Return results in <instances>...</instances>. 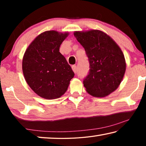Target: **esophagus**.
Returning <instances> with one entry per match:
<instances>
[{
  "instance_id": "obj_1",
  "label": "esophagus",
  "mask_w": 146,
  "mask_h": 146,
  "mask_svg": "<svg viewBox=\"0 0 146 146\" xmlns=\"http://www.w3.org/2000/svg\"><path fill=\"white\" fill-rule=\"evenodd\" d=\"M72 70H73L74 73H76V72H77V68H76V66H72Z\"/></svg>"
}]
</instances>
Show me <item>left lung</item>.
Returning <instances> with one entry per match:
<instances>
[{"label": "left lung", "mask_w": 146, "mask_h": 146, "mask_svg": "<svg viewBox=\"0 0 146 146\" xmlns=\"http://www.w3.org/2000/svg\"><path fill=\"white\" fill-rule=\"evenodd\" d=\"M90 62V72L83 81L86 90L95 97H104L122 82L126 63L123 52L110 36L100 30L75 31Z\"/></svg>", "instance_id": "obj_1"}]
</instances>
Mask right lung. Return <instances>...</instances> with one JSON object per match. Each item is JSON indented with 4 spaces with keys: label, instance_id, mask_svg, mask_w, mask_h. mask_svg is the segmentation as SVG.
Segmentation results:
<instances>
[{
    "label": "right lung",
    "instance_id": "add662e5",
    "mask_svg": "<svg viewBox=\"0 0 146 146\" xmlns=\"http://www.w3.org/2000/svg\"><path fill=\"white\" fill-rule=\"evenodd\" d=\"M68 32L46 31L29 44L23 59L26 82L36 95L46 99L60 98L67 91L75 73L59 51Z\"/></svg>",
    "mask_w": 146,
    "mask_h": 146
}]
</instances>
